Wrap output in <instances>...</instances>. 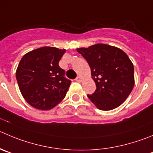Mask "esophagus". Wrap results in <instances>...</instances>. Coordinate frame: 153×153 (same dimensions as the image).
Masks as SVG:
<instances>
[{
	"label": "esophagus",
	"mask_w": 153,
	"mask_h": 153,
	"mask_svg": "<svg viewBox=\"0 0 153 153\" xmlns=\"http://www.w3.org/2000/svg\"><path fill=\"white\" fill-rule=\"evenodd\" d=\"M76 81H77V82H81L82 81V77L81 76H77V77L76 78Z\"/></svg>",
	"instance_id": "34e87169"
}]
</instances>
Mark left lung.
Returning <instances> with one entry per match:
<instances>
[{
  "mask_svg": "<svg viewBox=\"0 0 153 153\" xmlns=\"http://www.w3.org/2000/svg\"><path fill=\"white\" fill-rule=\"evenodd\" d=\"M77 52L88 62L95 91L88 94L97 109L111 110L121 105L134 85V65L127 54L110 45L97 43Z\"/></svg>",
  "mask_w": 153,
  "mask_h": 153,
  "instance_id": "8db88e82",
  "label": "left lung"
}]
</instances>
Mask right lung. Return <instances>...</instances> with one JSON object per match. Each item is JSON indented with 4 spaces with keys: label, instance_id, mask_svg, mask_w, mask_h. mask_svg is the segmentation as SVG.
<instances>
[{
    "label": "right lung",
    "instance_id": "obj_1",
    "mask_svg": "<svg viewBox=\"0 0 153 153\" xmlns=\"http://www.w3.org/2000/svg\"><path fill=\"white\" fill-rule=\"evenodd\" d=\"M66 49L44 46L28 52L17 68L16 79L23 97L31 107L49 110L66 96L71 81L59 62Z\"/></svg>",
    "mask_w": 153,
    "mask_h": 153
}]
</instances>
